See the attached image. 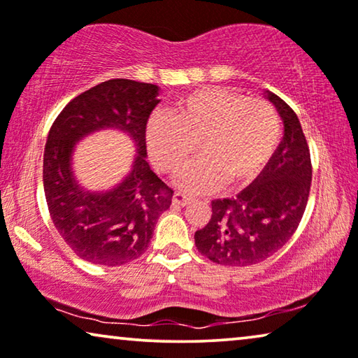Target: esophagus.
<instances>
[{
  "instance_id": "1",
  "label": "esophagus",
  "mask_w": 358,
  "mask_h": 358,
  "mask_svg": "<svg viewBox=\"0 0 358 358\" xmlns=\"http://www.w3.org/2000/svg\"><path fill=\"white\" fill-rule=\"evenodd\" d=\"M172 201H173V204L183 206V208H185V206H188V204L193 203L194 198H191V196H186V194H183V193H175Z\"/></svg>"
}]
</instances>
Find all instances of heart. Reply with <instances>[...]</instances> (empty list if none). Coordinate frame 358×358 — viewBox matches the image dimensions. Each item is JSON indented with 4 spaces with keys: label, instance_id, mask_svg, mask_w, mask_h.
Returning <instances> with one entry per match:
<instances>
[{
    "label": "heart",
    "instance_id": "1",
    "mask_svg": "<svg viewBox=\"0 0 358 358\" xmlns=\"http://www.w3.org/2000/svg\"><path fill=\"white\" fill-rule=\"evenodd\" d=\"M279 141V120L263 100L227 89H198L175 102L172 115H154L145 144L154 165L175 173L196 152L178 185L189 193L243 186L263 172Z\"/></svg>",
    "mask_w": 358,
    "mask_h": 358
}]
</instances>
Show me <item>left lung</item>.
I'll list each match as a JSON object with an SVG mask.
<instances>
[{
    "label": "left lung",
    "mask_w": 358,
    "mask_h": 358,
    "mask_svg": "<svg viewBox=\"0 0 358 358\" xmlns=\"http://www.w3.org/2000/svg\"><path fill=\"white\" fill-rule=\"evenodd\" d=\"M266 97L284 123V138L263 172L235 198L213 201V215L194 234L196 248L213 263L251 266L268 259L295 234L311 186V159L294 110L278 95Z\"/></svg>",
    "instance_id": "1"
}]
</instances>
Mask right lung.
<instances>
[{"label": "right lung", "instance_id": "obj_1", "mask_svg": "<svg viewBox=\"0 0 358 358\" xmlns=\"http://www.w3.org/2000/svg\"><path fill=\"white\" fill-rule=\"evenodd\" d=\"M155 84L110 79L85 90L62 110L43 154V189L58 234L80 259L122 266L148 250L159 215L173 191L150 170L145 127L160 100ZM128 132L138 154L131 172L107 192H87L73 178L77 141L100 129Z\"/></svg>", "mask_w": 358, "mask_h": 358}]
</instances>
